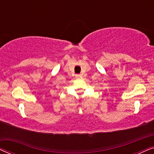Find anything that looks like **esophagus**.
Listing matches in <instances>:
<instances>
[{"mask_svg":"<svg viewBox=\"0 0 154 154\" xmlns=\"http://www.w3.org/2000/svg\"><path fill=\"white\" fill-rule=\"evenodd\" d=\"M81 77H82L81 74H76V75H75V78H77V79H79V78H81Z\"/></svg>","mask_w":154,"mask_h":154,"instance_id":"obj_1","label":"esophagus"}]
</instances>
